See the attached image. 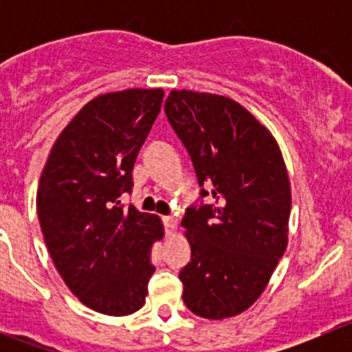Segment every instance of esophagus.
I'll list each match as a JSON object with an SVG mask.
<instances>
[{"label": "esophagus", "mask_w": 352, "mask_h": 352, "mask_svg": "<svg viewBox=\"0 0 352 352\" xmlns=\"http://www.w3.org/2000/svg\"><path fill=\"white\" fill-rule=\"evenodd\" d=\"M163 225H165L166 233H172L177 226V218L175 216H165V218H163Z\"/></svg>", "instance_id": "1"}]
</instances>
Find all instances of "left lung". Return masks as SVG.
<instances>
[{"label":"left lung","mask_w":352,"mask_h":352,"mask_svg":"<svg viewBox=\"0 0 352 352\" xmlns=\"http://www.w3.org/2000/svg\"><path fill=\"white\" fill-rule=\"evenodd\" d=\"M170 126L186 146L201 199L182 226L190 262L180 269L184 303L209 320L235 317L267 286L287 245L289 179L272 134L232 98L172 90Z\"/></svg>","instance_id":"1"}]
</instances>
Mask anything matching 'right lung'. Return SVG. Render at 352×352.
Masks as SVG:
<instances>
[{
  "instance_id": "right-lung-1",
  "label": "right lung",
  "mask_w": 352,
  "mask_h": 352,
  "mask_svg": "<svg viewBox=\"0 0 352 352\" xmlns=\"http://www.w3.org/2000/svg\"><path fill=\"white\" fill-rule=\"evenodd\" d=\"M162 88L113 91L88 102L52 146L37 190L42 235L71 293L98 314L140 310L153 276L156 214L124 208L133 166L163 102Z\"/></svg>"
}]
</instances>
